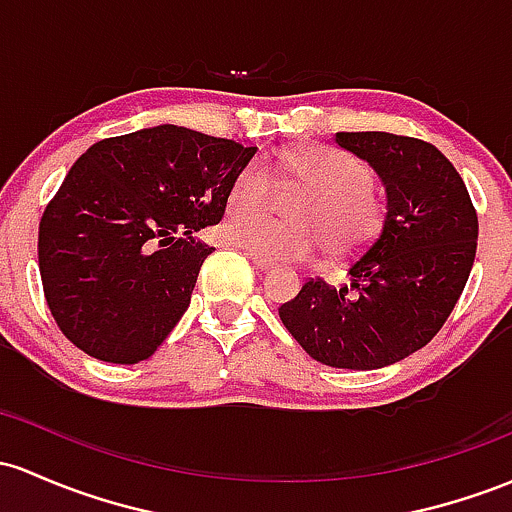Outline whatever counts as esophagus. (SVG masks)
I'll return each mask as SVG.
<instances>
[{"label":"esophagus","mask_w":512,"mask_h":512,"mask_svg":"<svg viewBox=\"0 0 512 512\" xmlns=\"http://www.w3.org/2000/svg\"><path fill=\"white\" fill-rule=\"evenodd\" d=\"M250 260H252V265H255L257 269H260V272H269V269H272L274 265L269 260H265V257H260V255H255V252H250Z\"/></svg>","instance_id":"1"}]
</instances>
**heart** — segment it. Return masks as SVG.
Wrapping results in <instances>:
<instances>
[{"mask_svg": "<svg viewBox=\"0 0 512 512\" xmlns=\"http://www.w3.org/2000/svg\"><path fill=\"white\" fill-rule=\"evenodd\" d=\"M279 167L294 187L306 189L291 206L294 221L257 211L272 196V172L255 157L235 174L221 235L269 262L308 260L320 238L338 257L355 255L379 235L384 209L372 194V170L345 150L313 145L284 153Z\"/></svg>", "mask_w": 512, "mask_h": 512, "instance_id": "1", "label": "heart"}]
</instances>
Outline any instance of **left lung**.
I'll return each instance as SVG.
<instances>
[{
	"label": "left lung",
	"mask_w": 512,
	"mask_h": 512,
	"mask_svg": "<svg viewBox=\"0 0 512 512\" xmlns=\"http://www.w3.org/2000/svg\"><path fill=\"white\" fill-rule=\"evenodd\" d=\"M333 140L384 184V226L347 267L350 289L311 279L279 318L316 362L367 372L418 352L445 325L474 265L479 218L435 145L381 131Z\"/></svg>",
	"instance_id": "obj_1"
}]
</instances>
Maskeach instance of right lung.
I'll return each instance as SVG.
<instances>
[{"instance_id": "obj_1", "label": "right lung", "mask_w": 512, "mask_h": 512, "mask_svg": "<svg viewBox=\"0 0 512 512\" xmlns=\"http://www.w3.org/2000/svg\"><path fill=\"white\" fill-rule=\"evenodd\" d=\"M257 148L162 123L94 143L67 172L38 228L55 323L89 357L148 359L192 301L213 247L196 238L226 213Z\"/></svg>"}]
</instances>
